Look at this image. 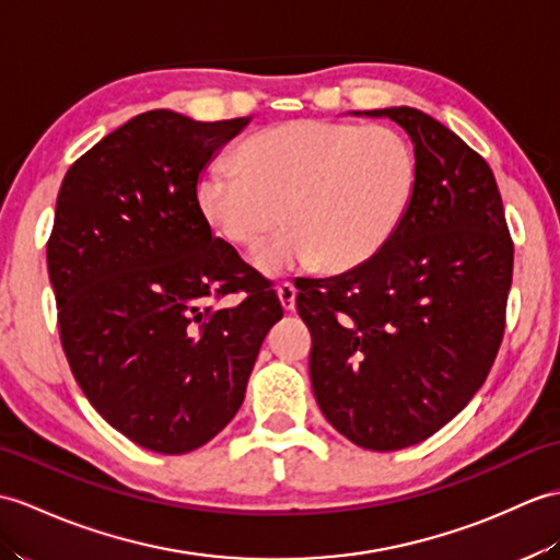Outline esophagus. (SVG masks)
<instances>
[{
	"mask_svg": "<svg viewBox=\"0 0 560 560\" xmlns=\"http://www.w3.org/2000/svg\"><path fill=\"white\" fill-rule=\"evenodd\" d=\"M277 295H279L281 307L285 312H293L295 310V295H298V291H295L293 283H281L279 289H277Z\"/></svg>",
	"mask_w": 560,
	"mask_h": 560,
	"instance_id": "34e87169",
	"label": "esophagus"
}]
</instances>
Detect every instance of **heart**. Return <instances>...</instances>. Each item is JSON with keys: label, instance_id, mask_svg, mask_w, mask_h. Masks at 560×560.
Returning a JSON list of instances; mask_svg holds the SVG:
<instances>
[{"label": "heart", "instance_id": "heart-1", "mask_svg": "<svg viewBox=\"0 0 560 560\" xmlns=\"http://www.w3.org/2000/svg\"><path fill=\"white\" fill-rule=\"evenodd\" d=\"M236 168L198 180L195 200L221 241L250 250L267 277L322 267L331 275L380 255L406 221L420 164L410 140L388 126L298 119L243 142Z\"/></svg>", "mask_w": 560, "mask_h": 560}]
</instances>
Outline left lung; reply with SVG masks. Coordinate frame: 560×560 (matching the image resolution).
<instances>
[{
  "instance_id": "obj_1",
  "label": "left lung",
  "mask_w": 560,
  "mask_h": 560,
  "mask_svg": "<svg viewBox=\"0 0 560 560\" xmlns=\"http://www.w3.org/2000/svg\"><path fill=\"white\" fill-rule=\"evenodd\" d=\"M388 116L418 154L410 212L368 265L298 285L312 334L310 380L336 432L398 451L439 432L470 402L499 353L513 241L489 164L432 116Z\"/></svg>"
}]
</instances>
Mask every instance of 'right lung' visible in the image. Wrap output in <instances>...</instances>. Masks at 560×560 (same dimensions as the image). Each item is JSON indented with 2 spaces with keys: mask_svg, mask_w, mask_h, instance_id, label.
Returning <instances> with one entry per match:
<instances>
[{
  "mask_svg": "<svg viewBox=\"0 0 560 560\" xmlns=\"http://www.w3.org/2000/svg\"><path fill=\"white\" fill-rule=\"evenodd\" d=\"M250 116H133L75 160L59 188L47 269L78 386L138 446L178 456L224 429L245 398L277 293L214 238L195 190ZM243 290L236 308L211 303Z\"/></svg>",
  "mask_w": 560,
  "mask_h": 560,
  "instance_id": "right-lung-1",
  "label": "right lung"
}]
</instances>
